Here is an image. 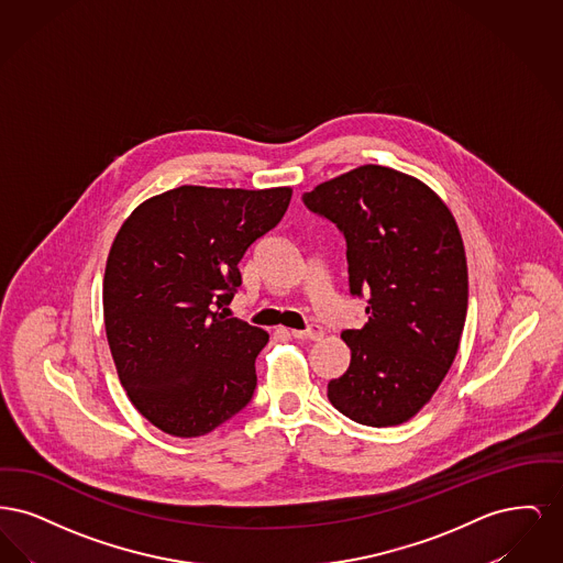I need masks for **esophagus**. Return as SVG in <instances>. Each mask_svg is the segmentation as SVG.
<instances>
[{
    "label": "esophagus",
    "mask_w": 563,
    "mask_h": 563,
    "mask_svg": "<svg viewBox=\"0 0 563 563\" xmlns=\"http://www.w3.org/2000/svg\"><path fill=\"white\" fill-rule=\"evenodd\" d=\"M291 335H294L295 340H321L324 331H322V327H319V324H312L306 331H291Z\"/></svg>",
    "instance_id": "1"
}]
</instances>
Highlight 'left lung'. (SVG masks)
<instances>
[{
    "label": "left lung",
    "instance_id": "1",
    "mask_svg": "<svg viewBox=\"0 0 563 563\" xmlns=\"http://www.w3.org/2000/svg\"><path fill=\"white\" fill-rule=\"evenodd\" d=\"M346 236L350 294L369 291L346 329L350 367L331 405L365 427H397L432 399L454 363L468 306L464 242L448 205L401 170L365 164L303 194Z\"/></svg>",
    "mask_w": 563,
    "mask_h": 563
}]
</instances>
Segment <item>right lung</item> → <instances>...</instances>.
I'll return each mask as SVG.
<instances>
[{"mask_svg":"<svg viewBox=\"0 0 563 563\" xmlns=\"http://www.w3.org/2000/svg\"><path fill=\"white\" fill-rule=\"evenodd\" d=\"M291 188L181 186L141 202L109 249L103 319L118 377L134 409L191 439L251 401L268 333L225 306L242 255L268 234Z\"/></svg>","mask_w":563,"mask_h":563,"instance_id":"right-lung-1","label":"right lung"}]
</instances>
